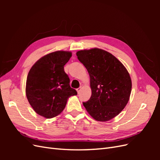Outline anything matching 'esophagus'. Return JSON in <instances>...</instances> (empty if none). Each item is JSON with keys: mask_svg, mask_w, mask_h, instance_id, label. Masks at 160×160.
Instances as JSON below:
<instances>
[{"mask_svg": "<svg viewBox=\"0 0 160 160\" xmlns=\"http://www.w3.org/2000/svg\"><path fill=\"white\" fill-rule=\"evenodd\" d=\"M81 88H77L76 90H77V93H79V92H80V91H81Z\"/></svg>", "mask_w": 160, "mask_h": 160, "instance_id": "34e87169", "label": "esophagus"}]
</instances>
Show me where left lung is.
Wrapping results in <instances>:
<instances>
[{"label": "left lung", "instance_id": "8db88e82", "mask_svg": "<svg viewBox=\"0 0 160 160\" xmlns=\"http://www.w3.org/2000/svg\"><path fill=\"white\" fill-rule=\"evenodd\" d=\"M76 55L90 77L91 96L83 102L86 110L99 122L114 118L129 99L132 84L128 70L112 54L98 48Z\"/></svg>", "mask_w": 160, "mask_h": 160}]
</instances>
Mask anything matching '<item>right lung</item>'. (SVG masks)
<instances>
[{"instance_id": "obj_1", "label": "right lung", "mask_w": 160, "mask_h": 160, "mask_svg": "<svg viewBox=\"0 0 160 160\" xmlns=\"http://www.w3.org/2000/svg\"><path fill=\"white\" fill-rule=\"evenodd\" d=\"M72 53L69 51L52 52L38 59L28 72L26 95L35 112L45 118L60 114L71 96L77 95L71 88L69 76L64 65Z\"/></svg>"}]
</instances>
